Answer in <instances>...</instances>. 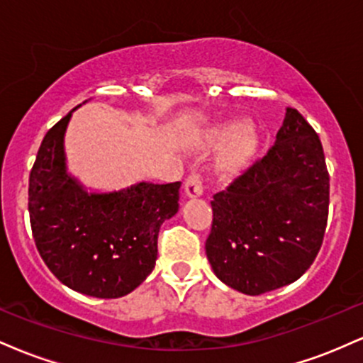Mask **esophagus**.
Returning a JSON list of instances; mask_svg holds the SVG:
<instances>
[{
	"mask_svg": "<svg viewBox=\"0 0 363 363\" xmlns=\"http://www.w3.org/2000/svg\"><path fill=\"white\" fill-rule=\"evenodd\" d=\"M184 194L187 198H196V196L203 194V179L199 174H191V176L186 179Z\"/></svg>",
	"mask_w": 363,
	"mask_h": 363,
	"instance_id": "obj_1",
	"label": "esophagus"
}]
</instances>
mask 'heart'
<instances>
[{
  "label": "heart",
  "instance_id": "b5f03b06",
  "mask_svg": "<svg viewBox=\"0 0 363 363\" xmlns=\"http://www.w3.org/2000/svg\"><path fill=\"white\" fill-rule=\"evenodd\" d=\"M245 129H247V124L244 121H230V123L216 128L206 141V148H220L227 145L228 141H232L222 164H220V169L225 170V172H235L256 152V133L245 131Z\"/></svg>",
  "mask_w": 363,
  "mask_h": 363
}]
</instances>
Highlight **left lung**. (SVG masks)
Returning a JSON list of instances; mask_svg holds the SVG:
<instances>
[{"instance_id": "obj_1", "label": "left lung", "mask_w": 363, "mask_h": 363, "mask_svg": "<svg viewBox=\"0 0 363 363\" xmlns=\"http://www.w3.org/2000/svg\"><path fill=\"white\" fill-rule=\"evenodd\" d=\"M329 208V174L318 133L286 109L277 143L211 199L205 249L225 285L261 295L294 283L318 256Z\"/></svg>"}]
</instances>
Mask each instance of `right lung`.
Instances as JSON below:
<instances>
[{"instance_id":"add662e5","label":"right lung","mask_w":363,"mask_h":363,"mask_svg":"<svg viewBox=\"0 0 363 363\" xmlns=\"http://www.w3.org/2000/svg\"><path fill=\"white\" fill-rule=\"evenodd\" d=\"M72 112L45 133L30 170L32 235L61 283L90 297L118 298L155 268L158 230L177 213L181 182L86 193L66 172L62 143Z\"/></svg>"}]
</instances>
